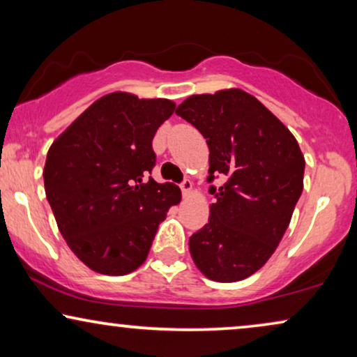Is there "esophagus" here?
Wrapping results in <instances>:
<instances>
[{
    "mask_svg": "<svg viewBox=\"0 0 357 357\" xmlns=\"http://www.w3.org/2000/svg\"><path fill=\"white\" fill-rule=\"evenodd\" d=\"M192 188H193V185H192V182H190L188 178H185L182 183H180V190H182V193H183V197H188L190 195V192H192Z\"/></svg>",
    "mask_w": 357,
    "mask_h": 357,
    "instance_id": "1",
    "label": "esophagus"
}]
</instances>
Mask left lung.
<instances>
[{
    "instance_id": "1",
    "label": "left lung",
    "mask_w": 357,
    "mask_h": 357,
    "mask_svg": "<svg viewBox=\"0 0 357 357\" xmlns=\"http://www.w3.org/2000/svg\"><path fill=\"white\" fill-rule=\"evenodd\" d=\"M175 114L192 123L209 148L216 203L209 221L190 237L195 265L219 282L245 280L265 265L291 222L304 188L305 160L289 130L241 89L192 96Z\"/></svg>"
}]
</instances>
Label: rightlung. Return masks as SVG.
<instances>
[{
  "label": "right lung",
  "mask_w": 357,
  "mask_h": 357,
  "mask_svg": "<svg viewBox=\"0 0 357 357\" xmlns=\"http://www.w3.org/2000/svg\"><path fill=\"white\" fill-rule=\"evenodd\" d=\"M175 104L112 92L82 112L48 149L43 182L73 253L102 275L141 266L180 188L149 177L153 138Z\"/></svg>",
  "instance_id": "obj_1"
}]
</instances>
